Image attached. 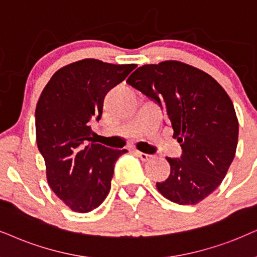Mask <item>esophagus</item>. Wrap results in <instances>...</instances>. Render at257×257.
Instances as JSON below:
<instances>
[{
    "mask_svg": "<svg viewBox=\"0 0 257 257\" xmlns=\"http://www.w3.org/2000/svg\"><path fill=\"white\" fill-rule=\"evenodd\" d=\"M135 155L141 159L142 161H149V160H152V159H153V155L146 154V153H142V152H139V151H135Z\"/></svg>",
    "mask_w": 257,
    "mask_h": 257,
    "instance_id": "esophagus-1",
    "label": "esophagus"
}]
</instances>
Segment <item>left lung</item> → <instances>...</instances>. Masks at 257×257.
<instances>
[{"instance_id":"obj_1","label":"left lung","mask_w":257,"mask_h":257,"mask_svg":"<svg viewBox=\"0 0 257 257\" xmlns=\"http://www.w3.org/2000/svg\"><path fill=\"white\" fill-rule=\"evenodd\" d=\"M126 83L164 109L183 149L179 159L166 158L171 174L157 183L159 192L180 205L199 203L219 186L235 158L232 100L210 74L177 60L144 65Z\"/></svg>"}]
</instances>
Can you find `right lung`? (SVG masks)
Masks as SVG:
<instances>
[{
    "mask_svg": "<svg viewBox=\"0 0 257 257\" xmlns=\"http://www.w3.org/2000/svg\"><path fill=\"white\" fill-rule=\"evenodd\" d=\"M135 67L97 59L76 61L52 76L38 100L35 133L47 183L74 212H90L103 203L116 161L128 152L92 141L91 123L100 119L108 91Z\"/></svg>",
    "mask_w": 257,
    "mask_h": 257,
    "instance_id": "right-lung-1",
    "label": "right lung"
}]
</instances>
